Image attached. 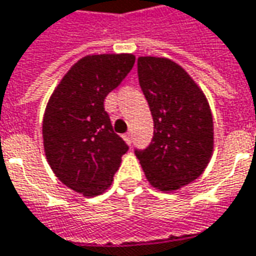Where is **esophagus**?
Masks as SVG:
<instances>
[{
  "instance_id": "1",
  "label": "esophagus",
  "mask_w": 256,
  "mask_h": 256,
  "mask_svg": "<svg viewBox=\"0 0 256 256\" xmlns=\"http://www.w3.org/2000/svg\"><path fill=\"white\" fill-rule=\"evenodd\" d=\"M123 138H124V142H128V144H132V136H130V133H126V134L123 136Z\"/></svg>"
}]
</instances>
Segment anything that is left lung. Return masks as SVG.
<instances>
[{
    "label": "left lung",
    "instance_id": "left-lung-1",
    "mask_svg": "<svg viewBox=\"0 0 256 256\" xmlns=\"http://www.w3.org/2000/svg\"><path fill=\"white\" fill-rule=\"evenodd\" d=\"M137 72L152 114L154 136L136 156L151 186L174 192L199 178L212 158V110L192 77L170 58L138 57Z\"/></svg>",
    "mask_w": 256,
    "mask_h": 256
}]
</instances>
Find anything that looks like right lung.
<instances>
[{"instance_id": "add662e5", "label": "right lung", "mask_w": 256, "mask_h": 256, "mask_svg": "<svg viewBox=\"0 0 256 256\" xmlns=\"http://www.w3.org/2000/svg\"><path fill=\"white\" fill-rule=\"evenodd\" d=\"M133 54H94L78 60L48 99L43 146L56 176L92 198L112 185L128 144L116 134L104 108L134 66Z\"/></svg>"}]
</instances>
